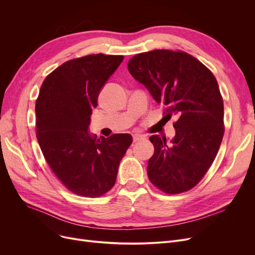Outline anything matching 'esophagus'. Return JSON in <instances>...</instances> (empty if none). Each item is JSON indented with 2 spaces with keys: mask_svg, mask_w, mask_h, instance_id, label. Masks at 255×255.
<instances>
[{
  "mask_svg": "<svg viewBox=\"0 0 255 255\" xmlns=\"http://www.w3.org/2000/svg\"><path fill=\"white\" fill-rule=\"evenodd\" d=\"M132 139H133V142H138L140 140H143L145 139V137L143 135H139V134H134L132 136Z\"/></svg>",
  "mask_w": 255,
  "mask_h": 255,
  "instance_id": "obj_1",
  "label": "esophagus"
}]
</instances>
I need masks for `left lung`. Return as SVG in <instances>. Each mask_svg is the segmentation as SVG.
I'll return each instance as SVG.
<instances>
[{
    "instance_id": "obj_1",
    "label": "left lung",
    "mask_w": 255,
    "mask_h": 255,
    "mask_svg": "<svg viewBox=\"0 0 255 255\" xmlns=\"http://www.w3.org/2000/svg\"><path fill=\"white\" fill-rule=\"evenodd\" d=\"M128 70L164 109L177 116L176 135H152L154 155L148 162L151 183L168 194L196 186L216 158L224 134L223 99L217 80L196 58L181 50L155 49L135 55Z\"/></svg>"
}]
</instances>
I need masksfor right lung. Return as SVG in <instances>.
<instances>
[{
    "label": "right lung",
    "mask_w": 255,
    "mask_h": 255,
    "mask_svg": "<svg viewBox=\"0 0 255 255\" xmlns=\"http://www.w3.org/2000/svg\"><path fill=\"white\" fill-rule=\"evenodd\" d=\"M123 59L97 53L67 61L45 77L36 100L40 149L56 177L80 196L99 197L113 188L132 143L128 133L97 138L88 131L99 93Z\"/></svg>",
    "instance_id": "1"
}]
</instances>
